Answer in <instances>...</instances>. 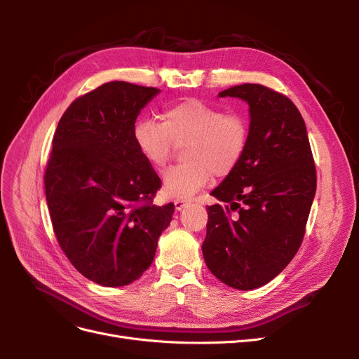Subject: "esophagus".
Returning a JSON list of instances; mask_svg holds the SVG:
<instances>
[{
	"instance_id": "1",
	"label": "esophagus",
	"mask_w": 359,
	"mask_h": 359,
	"mask_svg": "<svg viewBox=\"0 0 359 359\" xmlns=\"http://www.w3.org/2000/svg\"><path fill=\"white\" fill-rule=\"evenodd\" d=\"M189 205V201H183V199H176L175 201V210L176 211H182L183 208H186V206Z\"/></svg>"
}]
</instances>
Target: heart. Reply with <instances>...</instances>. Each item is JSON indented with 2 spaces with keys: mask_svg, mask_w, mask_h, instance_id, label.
<instances>
[{
  "mask_svg": "<svg viewBox=\"0 0 359 359\" xmlns=\"http://www.w3.org/2000/svg\"><path fill=\"white\" fill-rule=\"evenodd\" d=\"M249 122L240 113L198 99L167 107L161 122L141 119L134 141L142 158L154 168L167 165L176 147H184L182 165L163 175V192L173 199H189L212 180L240 165L249 145Z\"/></svg>",
  "mask_w": 359,
  "mask_h": 359,
  "instance_id": "obj_1",
  "label": "heart"
}]
</instances>
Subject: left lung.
Here are the masks:
<instances>
[{
    "mask_svg": "<svg viewBox=\"0 0 359 359\" xmlns=\"http://www.w3.org/2000/svg\"><path fill=\"white\" fill-rule=\"evenodd\" d=\"M249 104L250 137L240 165L211 195L202 253L225 285L249 291L268 284L298 252L316 195L307 128L284 94L260 84L224 90Z\"/></svg>",
    "mask_w": 359,
    "mask_h": 359,
    "instance_id": "8db88e82",
    "label": "left lung"
}]
</instances>
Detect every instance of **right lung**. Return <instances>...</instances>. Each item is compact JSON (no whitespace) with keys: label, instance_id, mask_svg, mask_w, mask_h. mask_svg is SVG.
Instances as JSON below:
<instances>
[{"label":"right lung","instance_id":"1","mask_svg":"<svg viewBox=\"0 0 359 359\" xmlns=\"http://www.w3.org/2000/svg\"><path fill=\"white\" fill-rule=\"evenodd\" d=\"M160 93L106 83L74 100L52 140L46 202L61 249L103 287L137 280L154 260L175 205H153L161 180L140 154L134 126Z\"/></svg>","mask_w":359,"mask_h":359}]
</instances>
